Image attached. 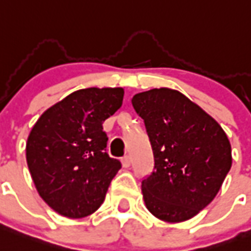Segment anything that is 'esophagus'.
Segmentation results:
<instances>
[{"instance_id":"34e87169","label":"esophagus","mask_w":251,"mask_h":251,"mask_svg":"<svg viewBox=\"0 0 251 251\" xmlns=\"http://www.w3.org/2000/svg\"><path fill=\"white\" fill-rule=\"evenodd\" d=\"M122 165H123V168H129V165H131V157L124 156L122 158Z\"/></svg>"}]
</instances>
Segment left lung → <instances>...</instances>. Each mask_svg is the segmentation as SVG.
Listing matches in <instances>:
<instances>
[{
	"mask_svg": "<svg viewBox=\"0 0 251 251\" xmlns=\"http://www.w3.org/2000/svg\"><path fill=\"white\" fill-rule=\"evenodd\" d=\"M154 156L143 180V199L153 216L166 223L190 220L215 199L232 166L226 133L212 116L169 87L133 95Z\"/></svg>",
	"mask_w": 251,
	"mask_h": 251,
	"instance_id": "8db88e82",
	"label": "left lung"
}]
</instances>
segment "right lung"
I'll return each mask as SVG.
<instances>
[{
    "mask_svg": "<svg viewBox=\"0 0 251 251\" xmlns=\"http://www.w3.org/2000/svg\"><path fill=\"white\" fill-rule=\"evenodd\" d=\"M123 87H89L46 110L26 143V160L38 194L69 219L94 213L122 165L106 153L103 122L123 103Z\"/></svg>",
    "mask_w": 251,
    "mask_h": 251,
    "instance_id": "add662e5",
    "label": "right lung"
}]
</instances>
